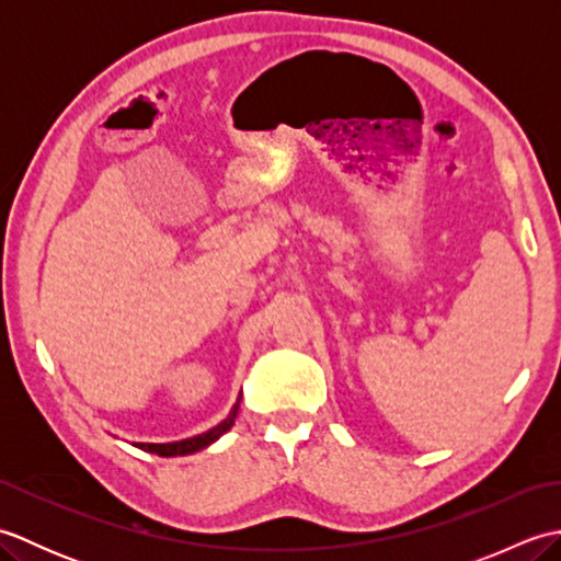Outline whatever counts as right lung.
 <instances>
[{"label":"right lung","mask_w":561,"mask_h":561,"mask_svg":"<svg viewBox=\"0 0 561 561\" xmlns=\"http://www.w3.org/2000/svg\"><path fill=\"white\" fill-rule=\"evenodd\" d=\"M238 408H241V398L236 400L233 410L229 412V416L221 424H217L214 428H209V432L205 434H197L193 438H183V440H173V444H137V448L141 450H149V453H157V456H163V458H173V456H190V453H197L202 448H207L209 444H214L219 436H224L229 428L233 426V420L238 414Z\"/></svg>","instance_id":"1"}]
</instances>
